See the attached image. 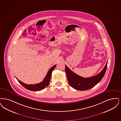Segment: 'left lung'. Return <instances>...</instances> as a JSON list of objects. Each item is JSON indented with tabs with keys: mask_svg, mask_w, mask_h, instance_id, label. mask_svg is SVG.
Masks as SVG:
<instances>
[{
	"mask_svg": "<svg viewBox=\"0 0 121 121\" xmlns=\"http://www.w3.org/2000/svg\"><path fill=\"white\" fill-rule=\"evenodd\" d=\"M107 64L108 61L104 68L99 74L89 78H83L75 74L65 65V71L69 84L74 89L79 91L87 90L92 88L98 84L104 77L107 69Z\"/></svg>",
	"mask_w": 121,
	"mask_h": 121,
	"instance_id": "left-lung-1",
	"label": "left lung"
}]
</instances>
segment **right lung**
<instances>
[{
	"mask_svg": "<svg viewBox=\"0 0 121 121\" xmlns=\"http://www.w3.org/2000/svg\"><path fill=\"white\" fill-rule=\"evenodd\" d=\"M56 65H55L53 66L50 69L49 71H48L47 74L45 77V78L43 79L42 82L34 84H25L23 82H22L16 78V79L17 80V81L19 82V83L25 88L26 89L31 90V91H40L42 89H44L45 87H47L49 85L50 80H51V77L52 73V72L53 70L56 68Z\"/></svg>",
	"mask_w": 121,
	"mask_h": 121,
	"instance_id": "obj_1",
	"label": "right lung"
}]
</instances>
